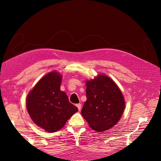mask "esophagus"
<instances>
[{"label": "esophagus", "instance_id": "1", "mask_svg": "<svg viewBox=\"0 0 161 161\" xmlns=\"http://www.w3.org/2000/svg\"><path fill=\"white\" fill-rule=\"evenodd\" d=\"M76 106L78 108V109H79V111L81 109V104L80 103H78L76 105Z\"/></svg>", "mask_w": 161, "mask_h": 161}]
</instances>
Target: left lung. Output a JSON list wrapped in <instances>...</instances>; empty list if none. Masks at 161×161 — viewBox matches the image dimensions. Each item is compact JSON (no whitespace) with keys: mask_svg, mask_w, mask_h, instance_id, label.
<instances>
[{"mask_svg":"<svg viewBox=\"0 0 161 161\" xmlns=\"http://www.w3.org/2000/svg\"><path fill=\"white\" fill-rule=\"evenodd\" d=\"M86 101L81 114L97 132L108 130L120 119L125 108L121 91L108 76L100 75L86 81Z\"/></svg>","mask_w":161,"mask_h":161,"instance_id":"8db88e82","label":"left lung"}]
</instances>
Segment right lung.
Segmentation results:
<instances>
[{"instance_id": "1", "label": "right lung", "mask_w": 161, "mask_h": 161, "mask_svg": "<svg viewBox=\"0 0 161 161\" xmlns=\"http://www.w3.org/2000/svg\"><path fill=\"white\" fill-rule=\"evenodd\" d=\"M62 76L51 72L43 76L28 94L26 106L31 119L47 132L64 127L67 120L78 111L60 90Z\"/></svg>"}]
</instances>
